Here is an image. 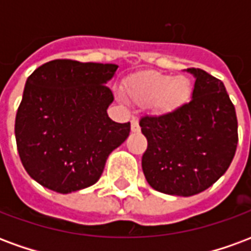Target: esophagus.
<instances>
[{"label":"esophagus","mask_w":251,"mask_h":251,"mask_svg":"<svg viewBox=\"0 0 251 251\" xmlns=\"http://www.w3.org/2000/svg\"><path fill=\"white\" fill-rule=\"evenodd\" d=\"M141 127H140V124H138V120L137 118H133L131 120V131L133 133H140Z\"/></svg>","instance_id":"34e87169"}]
</instances>
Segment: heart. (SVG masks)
<instances>
[{
	"label": "heart",
	"mask_w": 251,
	"mask_h": 251,
	"mask_svg": "<svg viewBox=\"0 0 251 251\" xmlns=\"http://www.w3.org/2000/svg\"><path fill=\"white\" fill-rule=\"evenodd\" d=\"M125 95L134 103L151 102L156 114H168L188 100L191 80L185 75L171 76L161 72H141L127 79Z\"/></svg>",
	"instance_id": "b5f03b06"
}]
</instances>
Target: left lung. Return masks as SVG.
<instances>
[{"instance_id": "obj_1", "label": "left lung", "mask_w": 251, "mask_h": 251, "mask_svg": "<svg viewBox=\"0 0 251 251\" xmlns=\"http://www.w3.org/2000/svg\"><path fill=\"white\" fill-rule=\"evenodd\" d=\"M192 99L168 114L140 120L148 140L142 171L158 192L192 196L225 175L238 144L235 107L222 80L200 68Z\"/></svg>"}]
</instances>
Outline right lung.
Instances as JSON below:
<instances>
[{"instance_id": "1", "label": "right lung", "mask_w": 251, "mask_h": 251, "mask_svg": "<svg viewBox=\"0 0 251 251\" xmlns=\"http://www.w3.org/2000/svg\"><path fill=\"white\" fill-rule=\"evenodd\" d=\"M117 64L57 59L32 72L14 124L21 163L39 184L70 194L95 184L130 122L110 120Z\"/></svg>"}]
</instances>
